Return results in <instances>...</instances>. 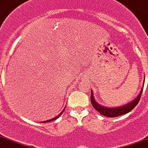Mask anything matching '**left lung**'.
Instances as JSON below:
<instances>
[{
  "mask_svg": "<svg viewBox=\"0 0 148 148\" xmlns=\"http://www.w3.org/2000/svg\"><path fill=\"white\" fill-rule=\"evenodd\" d=\"M142 92H143V88H142L141 91L139 92V94L137 96V98H135V99H134L132 102H130L127 104L125 105H122L121 107H118V108H106V107H103V106H101L99 105V103H97L95 102V99L93 97V93H92V91H91V102L92 106L95 108V109L99 112L101 115L105 116H108V117H116V116H121V115H123V114H125L127 112H130L132 109H133L136 105L138 103L139 99H140V97H141Z\"/></svg>",
  "mask_w": 148,
  "mask_h": 148,
  "instance_id": "obj_1",
  "label": "left lung"
}]
</instances>
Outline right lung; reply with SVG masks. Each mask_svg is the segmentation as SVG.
<instances>
[{"label":"right lung","mask_w":148,"mask_h":148,"mask_svg":"<svg viewBox=\"0 0 148 148\" xmlns=\"http://www.w3.org/2000/svg\"><path fill=\"white\" fill-rule=\"evenodd\" d=\"M64 110H65V109H64ZM63 112H64V111H62V112H61V113H60V114H59V115H58V116H55V117H54V118H52V119H50V120H48V121H43V123H45V122H49V121H53V120H56V119H57V118H58V117H59V116H61V114H62V113H63Z\"/></svg>","instance_id":"right-lung-1"}]
</instances>
